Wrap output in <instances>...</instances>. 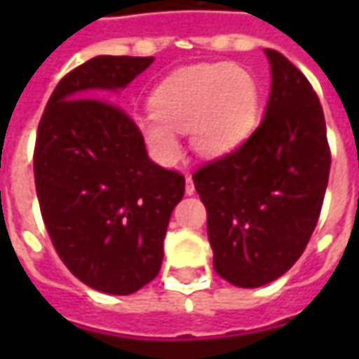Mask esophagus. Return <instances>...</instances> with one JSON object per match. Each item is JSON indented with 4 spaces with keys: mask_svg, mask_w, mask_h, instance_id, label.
<instances>
[{
    "mask_svg": "<svg viewBox=\"0 0 359 359\" xmlns=\"http://www.w3.org/2000/svg\"><path fill=\"white\" fill-rule=\"evenodd\" d=\"M196 191V186H194V182H191V175L187 173L186 175V194L187 196H191Z\"/></svg>",
    "mask_w": 359,
    "mask_h": 359,
    "instance_id": "esophagus-1",
    "label": "esophagus"
}]
</instances>
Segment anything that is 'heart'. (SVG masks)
I'll return each instance as SVG.
<instances>
[{
    "label": "heart",
    "instance_id": "b5f03b06",
    "mask_svg": "<svg viewBox=\"0 0 359 359\" xmlns=\"http://www.w3.org/2000/svg\"><path fill=\"white\" fill-rule=\"evenodd\" d=\"M151 111L140 121L145 142L161 161L180 156L175 131H189L198 156L219 158L238 149L257 126L259 90L240 65L205 63L186 67L161 81Z\"/></svg>",
    "mask_w": 359,
    "mask_h": 359
}]
</instances>
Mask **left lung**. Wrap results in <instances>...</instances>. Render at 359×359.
Here are the masks:
<instances>
[{
	"instance_id": "8db88e82",
	"label": "left lung",
	"mask_w": 359,
	"mask_h": 359,
	"mask_svg": "<svg viewBox=\"0 0 359 359\" xmlns=\"http://www.w3.org/2000/svg\"><path fill=\"white\" fill-rule=\"evenodd\" d=\"M266 55L271 91L262 123L238 149L194 172L214 269L238 287L266 285L299 259L322 212L332 163L311 83L280 51Z\"/></svg>"
}]
</instances>
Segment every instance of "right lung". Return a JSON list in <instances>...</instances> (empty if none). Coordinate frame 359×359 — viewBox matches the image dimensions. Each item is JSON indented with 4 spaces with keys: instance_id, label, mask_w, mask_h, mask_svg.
Segmentation results:
<instances>
[{
    "instance_id": "right-lung-1",
    "label": "right lung",
    "mask_w": 359,
    "mask_h": 359,
    "mask_svg": "<svg viewBox=\"0 0 359 359\" xmlns=\"http://www.w3.org/2000/svg\"><path fill=\"white\" fill-rule=\"evenodd\" d=\"M154 57L97 55L57 83L37 126L35 191L51 243L77 280L128 296L159 273L186 177L147 158L144 135L109 100Z\"/></svg>"
}]
</instances>
